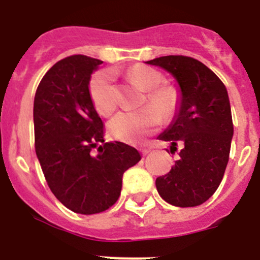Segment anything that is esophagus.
I'll return each mask as SVG.
<instances>
[{
	"instance_id": "obj_1",
	"label": "esophagus",
	"mask_w": 260,
	"mask_h": 260,
	"mask_svg": "<svg viewBox=\"0 0 260 260\" xmlns=\"http://www.w3.org/2000/svg\"><path fill=\"white\" fill-rule=\"evenodd\" d=\"M150 151L151 150H147V148H142V150H141V152H142L143 156H146V155H148V153H150Z\"/></svg>"
}]
</instances>
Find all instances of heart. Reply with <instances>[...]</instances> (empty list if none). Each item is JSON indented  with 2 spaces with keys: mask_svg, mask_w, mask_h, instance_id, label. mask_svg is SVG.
Returning a JSON list of instances; mask_svg holds the SVG:
<instances>
[{
  "mask_svg": "<svg viewBox=\"0 0 260 260\" xmlns=\"http://www.w3.org/2000/svg\"><path fill=\"white\" fill-rule=\"evenodd\" d=\"M127 77L131 82L147 91L146 107L137 112H120L112 118L108 129L112 137L124 142H138L146 135L161 124V115L171 118L179 109L180 94L170 85H161L164 76L160 71L148 66H133L128 70ZM89 92L95 109L103 115H109L117 108L114 74L110 70H100L92 75Z\"/></svg>",
  "mask_w": 260,
  "mask_h": 260,
  "instance_id": "heart-1",
  "label": "heart"
}]
</instances>
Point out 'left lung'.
I'll list each match as a JSON object with an SVG mask.
<instances>
[{
	"label": "left lung",
	"instance_id": "left-lung-1",
	"mask_svg": "<svg viewBox=\"0 0 260 260\" xmlns=\"http://www.w3.org/2000/svg\"><path fill=\"white\" fill-rule=\"evenodd\" d=\"M146 63L173 75L180 104L171 124L158 140L181 145L179 160L156 179L164 201L176 207H196L216 191L225 174L234 136L228 90L202 62L185 55H165Z\"/></svg>",
	"mask_w": 260,
	"mask_h": 260
}]
</instances>
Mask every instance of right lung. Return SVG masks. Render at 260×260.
Instances as JSON below:
<instances>
[{"label":"right lung","instance_id":"obj_1","mask_svg":"<svg viewBox=\"0 0 260 260\" xmlns=\"http://www.w3.org/2000/svg\"><path fill=\"white\" fill-rule=\"evenodd\" d=\"M102 63L82 54L63 58L44 75L34 98L35 152L45 180L63 206L81 215L112 207L124 171L141 160L135 147L104 142L103 120L89 92Z\"/></svg>","mask_w":260,"mask_h":260}]
</instances>
